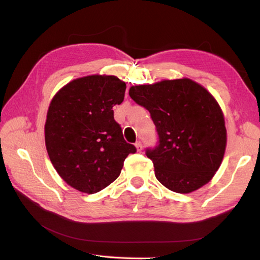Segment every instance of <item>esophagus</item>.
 Returning <instances> with one entry per match:
<instances>
[{"label": "esophagus", "instance_id": "esophagus-1", "mask_svg": "<svg viewBox=\"0 0 260 260\" xmlns=\"http://www.w3.org/2000/svg\"><path fill=\"white\" fill-rule=\"evenodd\" d=\"M135 146H136V150H137V152H141L142 150H143V145H142V142H140V141H137L136 143H135Z\"/></svg>", "mask_w": 260, "mask_h": 260}]
</instances>
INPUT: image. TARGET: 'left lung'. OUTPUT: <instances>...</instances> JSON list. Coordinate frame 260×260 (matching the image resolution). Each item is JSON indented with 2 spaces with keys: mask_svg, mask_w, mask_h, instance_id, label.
<instances>
[{
  "mask_svg": "<svg viewBox=\"0 0 260 260\" xmlns=\"http://www.w3.org/2000/svg\"><path fill=\"white\" fill-rule=\"evenodd\" d=\"M129 96L149 110L155 125L159 142L145 154L156 179L180 194L207 184L226 146L224 117L214 96L186 78L131 86Z\"/></svg>",
  "mask_w": 260,
  "mask_h": 260,
  "instance_id": "obj_1",
  "label": "left lung"
}]
</instances>
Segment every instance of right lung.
Returning a JSON list of instances; mask_svg holds the SVG:
<instances>
[{
    "instance_id": "1",
    "label": "right lung",
    "mask_w": 260,
    "mask_h": 260,
    "mask_svg": "<svg viewBox=\"0 0 260 260\" xmlns=\"http://www.w3.org/2000/svg\"><path fill=\"white\" fill-rule=\"evenodd\" d=\"M125 90L117 76L89 75L64 85L49 105L46 149L57 174L76 190H103L136 152L114 119L113 107L123 103Z\"/></svg>"
}]
</instances>
